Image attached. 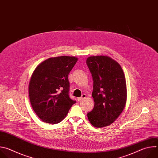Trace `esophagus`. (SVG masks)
Masks as SVG:
<instances>
[{
	"mask_svg": "<svg viewBox=\"0 0 158 158\" xmlns=\"http://www.w3.org/2000/svg\"><path fill=\"white\" fill-rule=\"evenodd\" d=\"M85 97H86V95L84 94H83L81 98H77V100H78L79 101H81L83 100L84 99H85Z\"/></svg>",
	"mask_w": 158,
	"mask_h": 158,
	"instance_id": "esophagus-1",
	"label": "esophagus"
}]
</instances>
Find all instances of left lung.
<instances>
[{"label":"left lung","mask_w":158,"mask_h":158,"mask_svg":"<svg viewBox=\"0 0 158 158\" xmlns=\"http://www.w3.org/2000/svg\"><path fill=\"white\" fill-rule=\"evenodd\" d=\"M93 78V109L87 113L91 124L103 127L114 123L124 110L127 101L126 78L121 66L106 56L89 57L86 60Z\"/></svg>","instance_id":"left-lung-1"}]
</instances>
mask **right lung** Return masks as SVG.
I'll return each instance as SVG.
<instances>
[{"label": "right lung", "mask_w": 158, "mask_h": 158, "mask_svg": "<svg viewBox=\"0 0 158 158\" xmlns=\"http://www.w3.org/2000/svg\"><path fill=\"white\" fill-rule=\"evenodd\" d=\"M77 60L74 56L51 57L34 71L29 84V99L35 113L43 122H61L76 103L69 96L68 75Z\"/></svg>", "instance_id": "right-lung-1"}]
</instances>
